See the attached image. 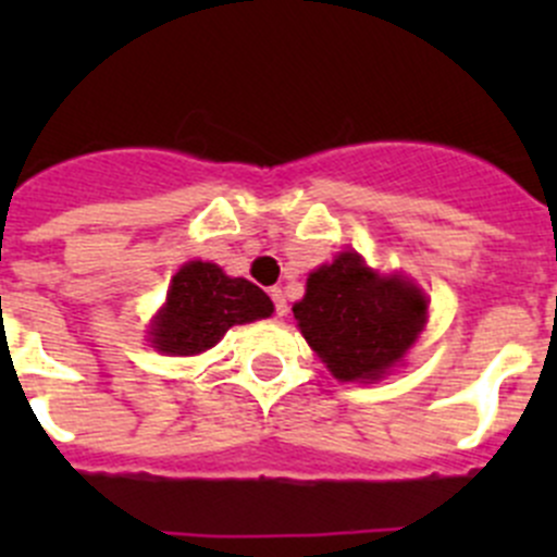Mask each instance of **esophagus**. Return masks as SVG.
<instances>
[{
  "instance_id": "34e87169",
  "label": "esophagus",
  "mask_w": 557,
  "mask_h": 557,
  "mask_svg": "<svg viewBox=\"0 0 557 557\" xmlns=\"http://www.w3.org/2000/svg\"><path fill=\"white\" fill-rule=\"evenodd\" d=\"M269 296H272V301H274V312L277 314L288 312V301H285L283 288H269Z\"/></svg>"
}]
</instances>
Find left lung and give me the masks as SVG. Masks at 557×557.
<instances>
[{
	"mask_svg": "<svg viewBox=\"0 0 557 557\" xmlns=\"http://www.w3.org/2000/svg\"><path fill=\"white\" fill-rule=\"evenodd\" d=\"M429 301L401 277H380L358 252H342L307 280L294 318L342 383L380 380L418 339Z\"/></svg>",
	"mask_w": 557,
	"mask_h": 557,
	"instance_id": "left-lung-1",
	"label": "left lung"
}]
</instances>
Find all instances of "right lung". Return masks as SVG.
Instances as JSON below:
<instances>
[{"label":"right lung","instance_id":"1","mask_svg":"<svg viewBox=\"0 0 557 557\" xmlns=\"http://www.w3.org/2000/svg\"><path fill=\"white\" fill-rule=\"evenodd\" d=\"M274 312L272 299L243 277H228L221 267L190 261L172 277L164 310L156 314L153 347L170 356H196L218 345L232 325L252 323Z\"/></svg>","mask_w":557,"mask_h":557}]
</instances>
